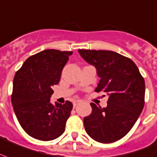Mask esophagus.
Returning a JSON list of instances; mask_svg holds the SVG:
<instances>
[{"instance_id":"1","label":"esophagus","mask_w":157,"mask_h":157,"mask_svg":"<svg viewBox=\"0 0 157 157\" xmlns=\"http://www.w3.org/2000/svg\"><path fill=\"white\" fill-rule=\"evenodd\" d=\"M79 103H80V101H79V100H77V101H75V102L73 103V106H74V107H76V105H78Z\"/></svg>"}]
</instances>
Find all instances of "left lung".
Masks as SVG:
<instances>
[{
  "mask_svg": "<svg viewBox=\"0 0 157 157\" xmlns=\"http://www.w3.org/2000/svg\"><path fill=\"white\" fill-rule=\"evenodd\" d=\"M87 63L94 66L100 82L96 92L109 95L107 106L90 103L92 113L84 118L90 137L102 143L121 139L133 127L145 104V81L130 58L112 51L79 49Z\"/></svg>",
  "mask_w": 157,
  "mask_h": 157,
  "instance_id": "8db88e82",
  "label": "left lung"
}]
</instances>
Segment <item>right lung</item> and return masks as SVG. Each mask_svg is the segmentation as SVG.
<instances>
[{"instance_id": "obj_1", "label": "right lung", "mask_w": 157, "mask_h": 157, "mask_svg": "<svg viewBox=\"0 0 157 157\" xmlns=\"http://www.w3.org/2000/svg\"><path fill=\"white\" fill-rule=\"evenodd\" d=\"M71 51L44 50L31 56L16 71L11 103L20 126L33 138L56 139L65 131L72 103H50L52 87L59 83Z\"/></svg>"}]
</instances>
